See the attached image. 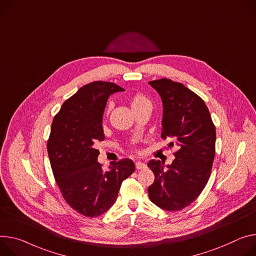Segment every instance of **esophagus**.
<instances>
[{"label":"esophagus","instance_id":"1","mask_svg":"<svg viewBox=\"0 0 256 256\" xmlns=\"http://www.w3.org/2000/svg\"><path fill=\"white\" fill-rule=\"evenodd\" d=\"M134 166H136V168L138 170H144V168H147V166H146L145 164H143V162H141V161H138V162H136Z\"/></svg>","mask_w":256,"mask_h":256}]
</instances>
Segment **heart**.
Masks as SVG:
<instances>
[{
	"label": "heart",
	"mask_w": 256,
	"mask_h": 256,
	"mask_svg": "<svg viewBox=\"0 0 256 256\" xmlns=\"http://www.w3.org/2000/svg\"><path fill=\"white\" fill-rule=\"evenodd\" d=\"M130 106H132V110L136 111V110H138V109H141V108H144L146 106H151V102L143 94H140V92H136V94H134L130 98ZM110 108H111V106H109V109Z\"/></svg>",
	"instance_id": "1"
}]
</instances>
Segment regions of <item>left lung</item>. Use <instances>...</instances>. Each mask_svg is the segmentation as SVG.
I'll list each match as a JSON object with an SVG mask.
<instances>
[{
	"instance_id": "left-lung-1",
	"label": "left lung",
	"mask_w": 256,
	"mask_h": 256,
	"mask_svg": "<svg viewBox=\"0 0 256 256\" xmlns=\"http://www.w3.org/2000/svg\"><path fill=\"white\" fill-rule=\"evenodd\" d=\"M164 104L161 138H172L178 147L174 160H151L155 176L148 188L150 200L160 208L178 212L201 194L210 178L216 155V126L205 102L180 82L168 78L149 82Z\"/></svg>"
}]
</instances>
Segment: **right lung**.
<instances>
[{
  "label": "right lung",
  "mask_w": 256,
  "mask_h": 256,
  "mask_svg": "<svg viewBox=\"0 0 256 256\" xmlns=\"http://www.w3.org/2000/svg\"><path fill=\"white\" fill-rule=\"evenodd\" d=\"M124 90L110 82H92L67 99L54 116L47 143L55 180L67 204L86 218L114 204L122 182L134 172L130 159L112 162L107 172L97 161L96 144L105 138L102 120L107 100Z\"/></svg>",
  "instance_id": "right-lung-1"
}]
</instances>
